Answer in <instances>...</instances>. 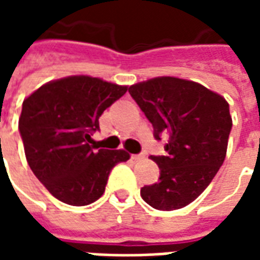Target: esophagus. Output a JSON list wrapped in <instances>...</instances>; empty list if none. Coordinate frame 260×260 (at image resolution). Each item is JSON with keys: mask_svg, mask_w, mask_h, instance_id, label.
<instances>
[{"mask_svg": "<svg viewBox=\"0 0 260 260\" xmlns=\"http://www.w3.org/2000/svg\"><path fill=\"white\" fill-rule=\"evenodd\" d=\"M145 156H146L145 153H139V154H132V158H134V160H141V158H143Z\"/></svg>", "mask_w": 260, "mask_h": 260, "instance_id": "34e87169", "label": "esophagus"}]
</instances>
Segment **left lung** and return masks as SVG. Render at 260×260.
<instances>
[{
	"label": "left lung",
	"mask_w": 260,
	"mask_h": 260,
	"mask_svg": "<svg viewBox=\"0 0 260 260\" xmlns=\"http://www.w3.org/2000/svg\"><path fill=\"white\" fill-rule=\"evenodd\" d=\"M128 91L153 125L154 139L169 136L166 156H150L160 177L142 188V199L158 210L189 205L225 158L233 126L229 103L205 86L173 76L136 83Z\"/></svg>",
	"instance_id": "left-lung-1"
}]
</instances>
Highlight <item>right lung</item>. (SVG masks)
Here are the masks:
<instances>
[{
  "label": "right lung",
  "mask_w": 260,
  "mask_h": 260,
  "mask_svg": "<svg viewBox=\"0 0 260 260\" xmlns=\"http://www.w3.org/2000/svg\"><path fill=\"white\" fill-rule=\"evenodd\" d=\"M128 90L91 76H68L39 87L22 104L20 138L26 160L47 191L72 206H86L106 191L125 150L99 149L91 135L99 118Z\"/></svg>",
  "instance_id": "obj_1"
}]
</instances>
